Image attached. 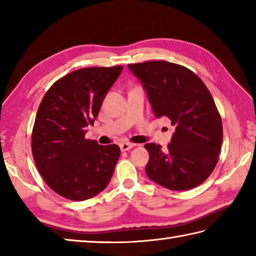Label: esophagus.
<instances>
[{"instance_id":"esophagus-1","label":"esophagus","mask_w":256,"mask_h":256,"mask_svg":"<svg viewBox=\"0 0 256 256\" xmlns=\"http://www.w3.org/2000/svg\"><path fill=\"white\" fill-rule=\"evenodd\" d=\"M134 146H135V144H133V143H122V144H120V148H121L122 152H125V150L133 148Z\"/></svg>"}]
</instances>
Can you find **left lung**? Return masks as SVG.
<instances>
[{"mask_svg": "<svg viewBox=\"0 0 256 256\" xmlns=\"http://www.w3.org/2000/svg\"><path fill=\"white\" fill-rule=\"evenodd\" d=\"M142 81L156 118L166 116L175 126L167 150L145 144L150 180L170 190H188L202 184L219 160L224 138L222 121L214 98L192 70L170 62L128 64Z\"/></svg>", "mask_w": 256, "mask_h": 256, "instance_id": "left-lung-1", "label": "left lung"}]
</instances>
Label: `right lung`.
I'll use <instances>...</instances> for the list:
<instances>
[{"mask_svg":"<svg viewBox=\"0 0 256 256\" xmlns=\"http://www.w3.org/2000/svg\"><path fill=\"white\" fill-rule=\"evenodd\" d=\"M122 69L74 70L58 79L38 106L32 132V157L44 182L64 198L90 199L111 180L120 148L99 145L84 135Z\"/></svg>","mask_w":256,"mask_h":256,"instance_id":"obj_1","label":"right lung"}]
</instances>
